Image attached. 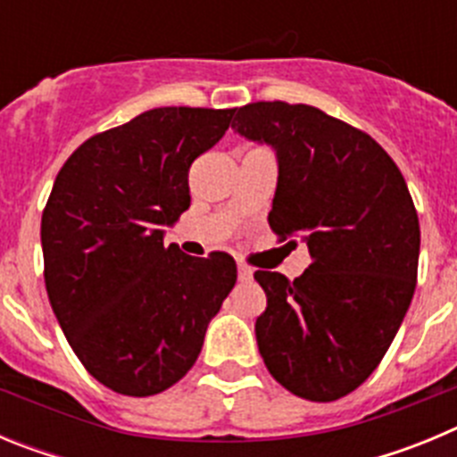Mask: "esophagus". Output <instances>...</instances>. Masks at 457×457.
Returning <instances> with one entry per match:
<instances>
[{
	"instance_id": "1",
	"label": "esophagus",
	"mask_w": 457,
	"mask_h": 457,
	"mask_svg": "<svg viewBox=\"0 0 457 457\" xmlns=\"http://www.w3.org/2000/svg\"><path fill=\"white\" fill-rule=\"evenodd\" d=\"M237 278H240V281H252L253 270L249 268L247 263H237Z\"/></svg>"
}]
</instances>
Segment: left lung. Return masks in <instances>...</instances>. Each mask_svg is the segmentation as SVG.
<instances>
[{
    "label": "left lung",
    "mask_w": 457,
    "mask_h": 457,
    "mask_svg": "<svg viewBox=\"0 0 457 457\" xmlns=\"http://www.w3.org/2000/svg\"><path fill=\"white\" fill-rule=\"evenodd\" d=\"M233 112V130L277 151L270 228L281 240L300 237L311 253L293 281L253 274L268 295L256 318L258 350L290 394L337 401L378 369L410 309L417 208L401 169L353 125L281 100Z\"/></svg>",
    "instance_id": "8db88e82"
}]
</instances>
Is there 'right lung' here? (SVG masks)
Here are the masks:
<instances>
[{
    "label": "right lung",
    "mask_w": 457,
    "mask_h": 457,
    "mask_svg": "<svg viewBox=\"0 0 457 457\" xmlns=\"http://www.w3.org/2000/svg\"><path fill=\"white\" fill-rule=\"evenodd\" d=\"M233 109L157 107L93 135L56 173L40 220L46 288L72 353L123 395H155L194 366L236 286L228 253L164 247L189 208L187 173Z\"/></svg>",
    "instance_id": "1"
}]
</instances>
